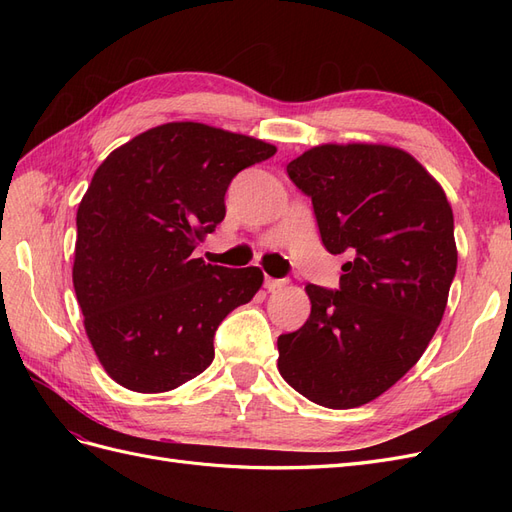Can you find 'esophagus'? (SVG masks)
I'll return each instance as SVG.
<instances>
[{
  "label": "esophagus",
  "mask_w": 512,
  "mask_h": 512,
  "mask_svg": "<svg viewBox=\"0 0 512 512\" xmlns=\"http://www.w3.org/2000/svg\"><path fill=\"white\" fill-rule=\"evenodd\" d=\"M284 284H286L284 280H275V277H265V288H267L269 292L280 290Z\"/></svg>",
  "instance_id": "1"
}]
</instances>
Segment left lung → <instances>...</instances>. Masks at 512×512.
Instances as JSON below:
<instances>
[{"instance_id": "left-lung-1", "label": "left lung", "mask_w": 512, "mask_h": 512, "mask_svg": "<svg viewBox=\"0 0 512 512\" xmlns=\"http://www.w3.org/2000/svg\"><path fill=\"white\" fill-rule=\"evenodd\" d=\"M312 198L322 245L348 254L339 288L307 284L312 314L277 337V369L314 404L356 408L421 359L457 271L446 194L410 153L320 145L286 166Z\"/></svg>"}]
</instances>
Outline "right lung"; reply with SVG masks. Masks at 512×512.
Returning a JSON list of instances; mask_svg holds the SVG:
<instances>
[{
    "label": "right lung",
    "instance_id": "obj_1",
    "mask_svg": "<svg viewBox=\"0 0 512 512\" xmlns=\"http://www.w3.org/2000/svg\"><path fill=\"white\" fill-rule=\"evenodd\" d=\"M277 149L205 123H164L115 149L76 211L72 282L102 367L136 393H164L213 361V337L262 286L258 267L194 258L224 220L243 168Z\"/></svg>",
    "mask_w": 512,
    "mask_h": 512
}]
</instances>
